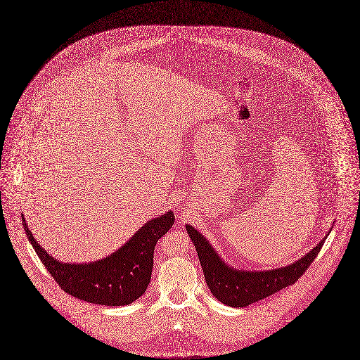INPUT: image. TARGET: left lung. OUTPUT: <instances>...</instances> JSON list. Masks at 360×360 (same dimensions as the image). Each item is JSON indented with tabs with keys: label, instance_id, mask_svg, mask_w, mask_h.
<instances>
[{
	"label": "left lung",
	"instance_id": "obj_1",
	"mask_svg": "<svg viewBox=\"0 0 360 360\" xmlns=\"http://www.w3.org/2000/svg\"><path fill=\"white\" fill-rule=\"evenodd\" d=\"M188 234L197 250L204 277L211 293L226 305L247 307L263 300L278 290L295 283L318 256L325 238L304 257L290 266L270 271H238L226 266L210 243L192 226L186 224Z\"/></svg>",
	"mask_w": 360,
	"mask_h": 360
}]
</instances>
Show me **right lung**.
Segmentation results:
<instances>
[{
	"mask_svg": "<svg viewBox=\"0 0 360 360\" xmlns=\"http://www.w3.org/2000/svg\"><path fill=\"white\" fill-rule=\"evenodd\" d=\"M22 221L32 248L65 293L94 304L127 305L145 293L150 282L156 243L172 227L175 217L169 211L148 221L113 255L90 264L60 263L38 245L23 215Z\"/></svg>",
	"mask_w": 360,
	"mask_h": 360,
	"instance_id": "add662e5",
	"label": "right lung"
}]
</instances>
